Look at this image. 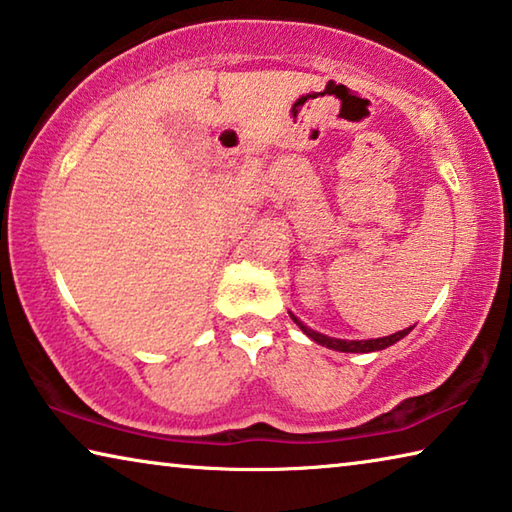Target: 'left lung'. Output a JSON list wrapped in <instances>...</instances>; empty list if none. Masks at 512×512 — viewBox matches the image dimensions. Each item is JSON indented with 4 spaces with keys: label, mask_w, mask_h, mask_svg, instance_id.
I'll list each match as a JSON object with an SVG mask.
<instances>
[{
    "label": "left lung",
    "mask_w": 512,
    "mask_h": 512,
    "mask_svg": "<svg viewBox=\"0 0 512 512\" xmlns=\"http://www.w3.org/2000/svg\"><path fill=\"white\" fill-rule=\"evenodd\" d=\"M292 322H295L301 331H304L308 338H311L313 342H317V345H322L326 349H333V351H345V354H370V351H381L385 347L395 345V342H399L401 338H406V335L413 331V326H408V329L404 331H397L392 335H383V338H370V340H340V338H331V335H324L320 331H313L311 326H306L304 322L299 320L297 315H292Z\"/></svg>",
    "instance_id": "left-lung-1"
}]
</instances>
